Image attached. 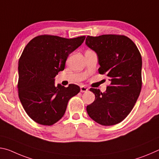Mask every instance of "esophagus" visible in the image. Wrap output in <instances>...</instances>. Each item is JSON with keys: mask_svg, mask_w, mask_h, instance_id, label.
Here are the masks:
<instances>
[{"mask_svg": "<svg viewBox=\"0 0 159 159\" xmlns=\"http://www.w3.org/2000/svg\"><path fill=\"white\" fill-rule=\"evenodd\" d=\"M88 90V88L86 87V86L83 85V86H81V87H80V92H81V93H85Z\"/></svg>", "mask_w": 159, "mask_h": 159, "instance_id": "34e87169", "label": "esophagus"}]
</instances>
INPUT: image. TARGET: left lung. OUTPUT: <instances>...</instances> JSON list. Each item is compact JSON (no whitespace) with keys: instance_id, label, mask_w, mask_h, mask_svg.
Segmentation results:
<instances>
[{"instance_id":"left-lung-1","label":"left lung","mask_w":159,"mask_h":159,"mask_svg":"<svg viewBox=\"0 0 159 159\" xmlns=\"http://www.w3.org/2000/svg\"><path fill=\"white\" fill-rule=\"evenodd\" d=\"M85 44L98 55L100 74L109 78L105 93L90 88L95 99L87 106L89 116L99 124L121 122L133 109L142 88V57L134 42L123 35L88 36Z\"/></svg>"}]
</instances>
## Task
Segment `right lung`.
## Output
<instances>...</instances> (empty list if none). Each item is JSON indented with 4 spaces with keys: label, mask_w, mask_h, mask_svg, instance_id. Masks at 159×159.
<instances>
[{
    "label": "right lung",
    "mask_w": 159,
    "mask_h": 159,
    "mask_svg": "<svg viewBox=\"0 0 159 159\" xmlns=\"http://www.w3.org/2000/svg\"><path fill=\"white\" fill-rule=\"evenodd\" d=\"M85 36L65 39L51 35L34 38L19 60L18 95L23 108L35 122L52 125L60 120L72 97L80 87L55 86V77L63 71L69 54L81 45Z\"/></svg>",
    "instance_id": "obj_1"
}]
</instances>
